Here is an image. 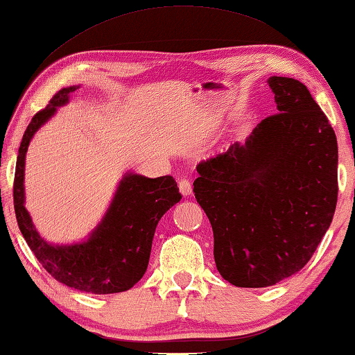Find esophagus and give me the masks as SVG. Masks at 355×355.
I'll list each match as a JSON object with an SVG mask.
<instances>
[{"instance_id": "obj_1", "label": "esophagus", "mask_w": 355, "mask_h": 355, "mask_svg": "<svg viewBox=\"0 0 355 355\" xmlns=\"http://www.w3.org/2000/svg\"><path fill=\"white\" fill-rule=\"evenodd\" d=\"M178 188H180V192H182L183 197H188L192 194V186H191L189 180H182V182L178 183Z\"/></svg>"}]
</instances>
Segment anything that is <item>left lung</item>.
<instances>
[{
	"label": "left lung",
	"instance_id": "obj_1",
	"mask_svg": "<svg viewBox=\"0 0 355 355\" xmlns=\"http://www.w3.org/2000/svg\"><path fill=\"white\" fill-rule=\"evenodd\" d=\"M267 83L279 113L200 163L194 182L217 270L236 287H268L298 273L337 205L338 146L326 114L300 80L272 76Z\"/></svg>",
	"mask_w": 355,
	"mask_h": 355
}]
</instances>
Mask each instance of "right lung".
Segmentation results:
<instances>
[{
	"mask_svg": "<svg viewBox=\"0 0 355 355\" xmlns=\"http://www.w3.org/2000/svg\"><path fill=\"white\" fill-rule=\"evenodd\" d=\"M79 88H62L26 128L15 167V216L26 243L53 278L80 292L119 293L132 288L144 276L159 218L182 196L171 175L149 178L125 172L104 217L85 239L53 243L40 236L24 206L26 152L38 128L53 118L59 107L67 105L69 94Z\"/></svg>",
	"mask_w": 355,
	"mask_h": 355,
	"instance_id": "add662e5",
	"label": "right lung"
}]
</instances>
